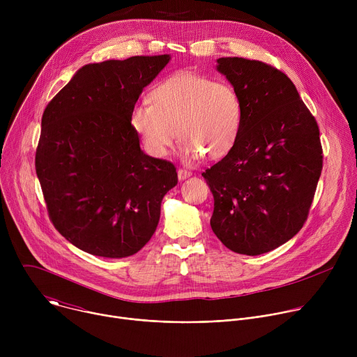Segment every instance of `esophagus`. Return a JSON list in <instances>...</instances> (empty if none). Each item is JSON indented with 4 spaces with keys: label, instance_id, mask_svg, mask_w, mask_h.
<instances>
[{
    "label": "esophagus",
    "instance_id": "esophagus-1",
    "mask_svg": "<svg viewBox=\"0 0 357 357\" xmlns=\"http://www.w3.org/2000/svg\"><path fill=\"white\" fill-rule=\"evenodd\" d=\"M189 176H192V172H190V171L183 169V168H179V169H178V178H179V181H183V179L189 178Z\"/></svg>",
    "mask_w": 357,
    "mask_h": 357
}]
</instances>
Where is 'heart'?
Listing matches in <instances>:
<instances>
[{
	"mask_svg": "<svg viewBox=\"0 0 357 357\" xmlns=\"http://www.w3.org/2000/svg\"><path fill=\"white\" fill-rule=\"evenodd\" d=\"M241 117V101L231 84L185 70L152 89L151 103H137L130 123L149 155L165 157L179 135L183 160L193 162L203 154L209 158L227 154L240 132Z\"/></svg>",
	"mask_w": 357,
	"mask_h": 357,
	"instance_id": "heart-1",
	"label": "heart"
}]
</instances>
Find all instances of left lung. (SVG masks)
Masks as SVG:
<instances>
[{
    "mask_svg": "<svg viewBox=\"0 0 357 357\" xmlns=\"http://www.w3.org/2000/svg\"><path fill=\"white\" fill-rule=\"evenodd\" d=\"M216 68L237 91L243 117L227 155L202 174L215 199L211 226L231 251L259 256L308 218L322 172L319 127L281 70L244 58H220Z\"/></svg>",
    "mask_w": 357,
    "mask_h": 357,
    "instance_id": "obj_1",
    "label": "left lung"
}]
</instances>
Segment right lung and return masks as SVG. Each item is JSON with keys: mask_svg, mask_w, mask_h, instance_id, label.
<instances>
[{"mask_svg": "<svg viewBox=\"0 0 357 357\" xmlns=\"http://www.w3.org/2000/svg\"><path fill=\"white\" fill-rule=\"evenodd\" d=\"M169 55L90 63L49 101L35 155L46 209L77 248L106 259L139 251L154 234L176 168L139 148L130 114Z\"/></svg>", "mask_w": 357, "mask_h": 357, "instance_id": "1", "label": "right lung"}]
</instances>
